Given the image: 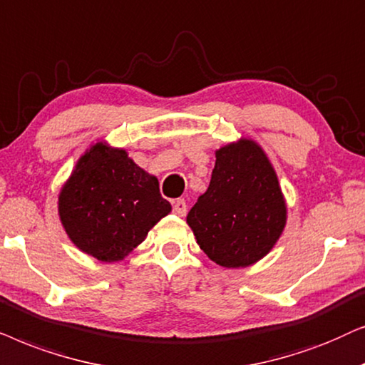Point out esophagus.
I'll use <instances>...</instances> for the list:
<instances>
[{
	"label": "esophagus",
	"mask_w": 365,
	"mask_h": 365,
	"mask_svg": "<svg viewBox=\"0 0 365 365\" xmlns=\"http://www.w3.org/2000/svg\"><path fill=\"white\" fill-rule=\"evenodd\" d=\"M187 210V202L183 198H178V200L173 202V213H177L178 217H185Z\"/></svg>",
	"instance_id": "1"
}]
</instances>
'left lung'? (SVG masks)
I'll list each match as a JSON object with an SVG mask.
<instances>
[{
  "instance_id": "1",
  "label": "left lung",
  "mask_w": 365,
  "mask_h": 365,
  "mask_svg": "<svg viewBox=\"0 0 365 365\" xmlns=\"http://www.w3.org/2000/svg\"><path fill=\"white\" fill-rule=\"evenodd\" d=\"M210 185L187 215L197 244L227 269H244L269 254L287 223V203L269 157L240 138L215 152Z\"/></svg>"
}]
</instances>
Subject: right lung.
<instances>
[{"instance_id":"obj_1","label":"right lung","mask_w":365,"mask_h":365,"mask_svg":"<svg viewBox=\"0 0 365 365\" xmlns=\"http://www.w3.org/2000/svg\"><path fill=\"white\" fill-rule=\"evenodd\" d=\"M170 212L157 177L140 168L126 150L103 142L81 155L58 197L66 235L100 262L123 260Z\"/></svg>"}]
</instances>
